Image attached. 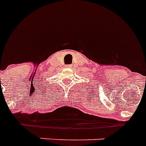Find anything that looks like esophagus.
Listing matches in <instances>:
<instances>
[{"instance_id":"34e87169","label":"esophagus","mask_w":146,"mask_h":146,"mask_svg":"<svg viewBox=\"0 0 146 146\" xmlns=\"http://www.w3.org/2000/svg\"><path fill=\"white\" fill-rule=\"evenodd\" d=\"M71 66H72L71 65H68V66H67V67H71Z\"/></svg>"}]
</instances>
